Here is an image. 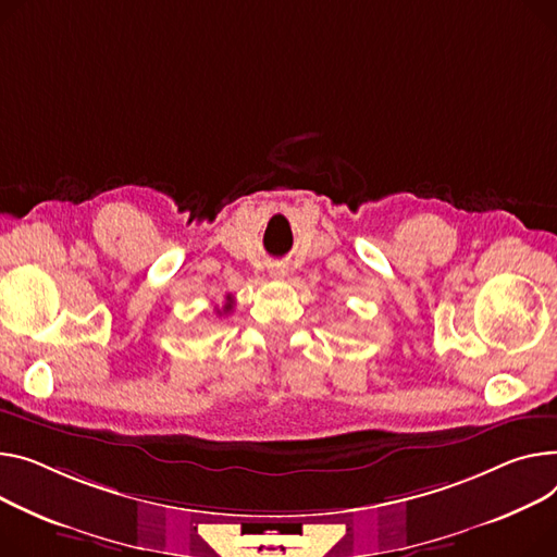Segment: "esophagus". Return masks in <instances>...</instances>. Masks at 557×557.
<instances>
[{"label":"esophagus","mask_w":557,"mask_h":557,"mask_svg":"<svg viewBox=\"0 0 557 557\" xmlns=\"http://www.w3.org/2000/svg\"><path fill=\"white\" fill-rule=\"evenodd\" d=\"M269 275H271L273 280H284V277H286V269H284L282 264H271V267H269Z\"/></svg>","instance_id":"34e87169"}]
</instances>
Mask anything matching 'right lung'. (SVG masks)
Returning a JSON list of instances; mask_svg holds the SVG:
<instances>
[{
	"instance_id": "right-lung-1",
	"label": "right lung",
	"mask_w": 557,
	"mask_h": 557,
	"mask_svg": "<svg viewBox=\"0 0 557 557\" xmlns=\"http://www.w3.org/2000/svg\"><path fill=\"white\" fill-rule=\"evenodd\" d=\"M226 311H231V302L224 307V313H226Z\"/></svg>"
}]
</instances>
